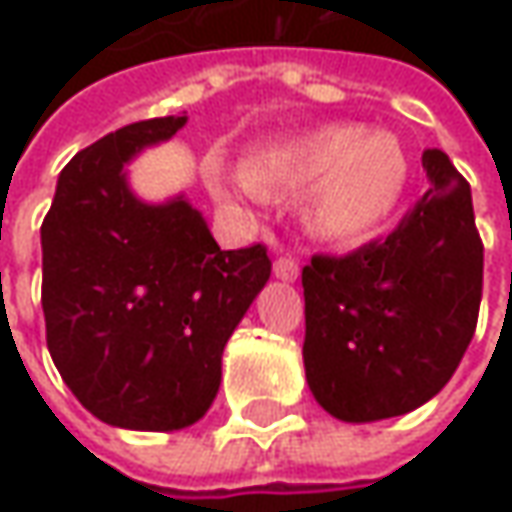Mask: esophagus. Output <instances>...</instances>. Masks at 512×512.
<instances>
[{"instance_id":"1","label":"esophagus","mask_w":512,"mask_h":512,"mask_svg":"<svg viewBox=\"0 0 512 512\" xmlns=\"http://www.w3.org/2000/svg\"><path fill=\"white\" fill-rule=\"evenodd\" d=\"M273 276L282 279V282H296V276H299V262H296L293 256H279V259L273 262Z\"/></svg>"}]
</instances>
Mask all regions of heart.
Segmentation results:
<instances>
[{"label": "heart", "mask_w": 512, "mask_h": 512, "mask_svg": "<svg viewBox=\"0 0 512 512\" xmlns=\"http://www.w3.org/2000/svg\"><path fill=\"white\" fill-rule=\"evenodd\" d=\"M207 182L233 202H259L262 193L293 196L310 186L302 202L307 230L350 245L393 219L410 185V159L390 130L336 122L270 142L245 168L207 165Z\"/></svg>", "instance_id": "heart-1"}]
</instances>
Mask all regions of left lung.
I'll list each match as a JSON object with an SVG mask.
<instances>
[{
    "label": "left lung",
    "mask_w": 512,
    "mask_h": 512,
    "mask_svg": "<svg viewBox=\"0 0 512 512\" xmlns=\"http://www.w3.org/2000/svg\"><path fill=\"white\" fill-rule=\"evenodd\" d=\"M427 193L399 227L302 270L305 373L342 422H379L430 402L473 339L484 247L473 196L442 150H424Z\"/></svg>",
    "instance_id": "obj_1"
}]
</instances>
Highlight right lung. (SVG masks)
<instances>
[{"mask_svg":"<svg viewBox=\"0 0 512 512\" xmlns=\"http://www.w3.org/2000/svg\"><path fill=\"white\" fill-rule=\"evenodd\" d=\"M185 122H133L79 150L42 222L50 359L85 410L125 430L205 416L227 339L270 279L265 245L222 250L185 196L150 205L130 190L125 165Z\"/></svg>","mask_w":512,"mask_h":512,"instance_id":"right-lung-1","label":"right lung"}]
</instances>
